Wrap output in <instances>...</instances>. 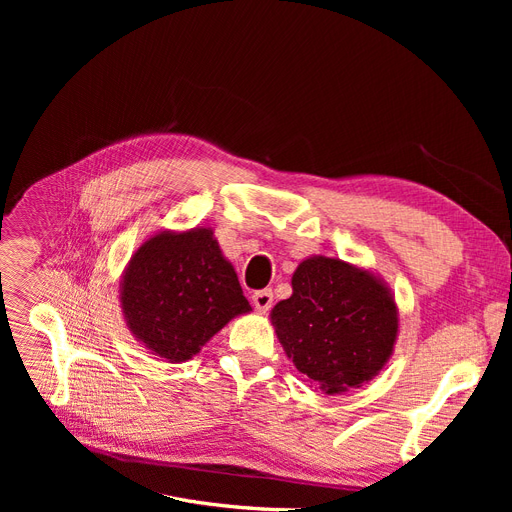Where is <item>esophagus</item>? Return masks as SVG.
<instances>
[{"label":"esophagus","mask_w":512,"mask_h":512,"mask_svg":"<svg viewBox=\"0 0 512 512\" xmlns=\"http://www.w3.org/2000/svg\"><path fill=\"white\" fill-rule=\"evenodd\" d=\"M252 303H254V307L258 309V312H269L271 309V305H273V292L269 290V288H265V290H256L254 294H252Z\"/></svg>","instance_id":"obj_1"}]
</instances>
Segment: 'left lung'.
<instances>
[{
    "mask_svg": "<svg viewBox=\"0 0 512 512\" xmlns=\"http://www.w3.org/2000/svg\"><path fill=\"white\" fill-rule=\"evenodd\" d=\"M271 324L303 376L339 395L374 380L391 359L399 312L380 275L329 256H309L292 275V294Z\"/></svg>",
    "mask_w": 512,
    "mask_h": 512,
    "instance_id": "8db88e82",
    "label": "left lung"
}]
</instances>
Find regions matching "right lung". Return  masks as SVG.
Returning <instances> with one entry per match:
<instances>
[{
    "instance_id": "add662e5",
    "label": "right lung",
    "mask_w": 512,
    "mask_h": 512,
    "mask_svg": "<svg viewBox=\"0 0 512 512\" xmlns=\"http://www.w3.org/2000/svg\"><path fill=\"white\" fill-rule=\"evenodd\" d=\"M126 327L151 354L183 363L241 314L252 312L235 267L213 230H160L132 254L121 275Z\"/></svg>"
}]
</instances>
